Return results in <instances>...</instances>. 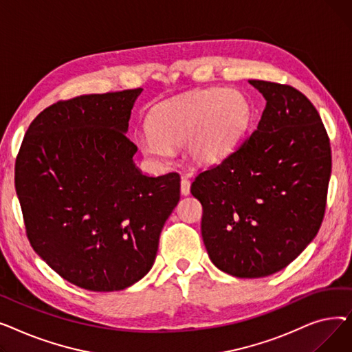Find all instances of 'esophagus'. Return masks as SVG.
<instances>
[{"instance_id": "1", "label": "esophagus", "mask_w": 352, "mask_h": 352, "mask_svg": "<svg viewBox=\"0 0 352 352\" xmlns=\"http://www.w3.org/2000/svg\"><path fill=\"white\" fill-rule=\"evenodd\" d=\"M191 190V182L187 178H181V194L182 195H188Z\"/></svg>"}]
</instances>
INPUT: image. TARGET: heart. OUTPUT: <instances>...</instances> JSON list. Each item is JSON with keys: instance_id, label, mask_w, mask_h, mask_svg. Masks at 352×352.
I'll list each match as a JSON object with an SVG mask.
<instances>
[{"instance_id": "1", "label": "heart", "mask_w": 352, "mask_h": 352, "mask_svg": "<svg viewBox=\"0 0 352 352\" xmlns=\"http://www.w3.org/2000/svg\"><path fill=\"white\" fill-rule=\"evenodd\" d=\"M251 120V104L243 92L210 88L155 107L148 117V134L138 140L153 161L168 157L170 146L187 142L188 155L199 164L228 157L243 140Z\"/></svg>"}]
</instances>
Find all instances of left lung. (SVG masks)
<instances>
[{
    "instance_id": "obj_1",
    "label": "left lung",
    "mask_w": 352,
    "mask_h": 352,
    "mask_svg": "<svg viewBox=\"0 0 352 352\" xmlns=\"http://www.w3.org/2000/svg\"><path fill=\"white\" fill-rule=\"evenodd\" d=\"M265 98L255 131L197 175L210 260L238 278L291 264L316 238L327 204L331 146L318 111L291 85L248 81Z\"/></svg>"
}]
</instances>
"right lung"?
Masks as SVG:
<instances>
[{"label":"right lung","mask_w":352,"mask_h":352,"mask_svg":"<svg viewBox=\"0 0 352 352\" xmlns=\"http://www.w3.org/2000/svg\"><path fill=\"white\" fill-rule=\"evenodd\" d=\"M142 88L58 101L36 116L15 161L34 251L68 283L121 291L151 270L179 201V175L142 174L125 135Z\"/></svg>","instance_id":"add662e5"}]
</instances>
